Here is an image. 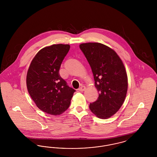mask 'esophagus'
Listing matches in <instances>:
<instances>
[{
	"label": "esophagus",
	"instance_id": "34e87169",
	"mask_svg": "<svg viewBox=\"0 0 157 157\" xmlns=\"http://www.w3.org/2000/svg\"><path fill=\"white\" fill-rule=\"evenodd\" d=\"M86 90V87L85 86H81L78 90H79V91H83V90Z\"/></svg>",
	"mask_w": 157,
	"mask_h": 157
}]
</instances>
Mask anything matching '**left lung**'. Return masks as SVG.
I'll return each instance as SVG.
<instances>
[{
  "label": "left lung",
  "mask_w": 157,
  "mask_h": 157,
  "mask_svg": "<svg viewBox=\"0 0 157 157\" xmlns=\"http://www.w3.org/2000/svg\"><path fill=\"white\" fill-rule=\"evenodd\" d=\"M79 48L91 67L99 97L90 110L101 119L110 118L123 104L128 90L125 68L111 48L100 43H85Z\"/></svg>",
  "instance_id": "8db88e82"
}]
</instances>
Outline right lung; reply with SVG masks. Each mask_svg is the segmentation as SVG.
<instances>
[{"label":"right lung","mask_w":157,"mask_h":157,"mask_svg":"<svg viewBox=\"0 0 157 157\" xmlns=\"http://www.w3.org/2000/svg\"><path fill=\"white\" fill-rule=\"evenodd\" d=\"M70 45L57 44L40 50L32 60L26 76L30 97L38 108L53 115L69 108L75 90L59 75V69Z\"/></svg>","instance_id":"add662e5"}]
</instances>
